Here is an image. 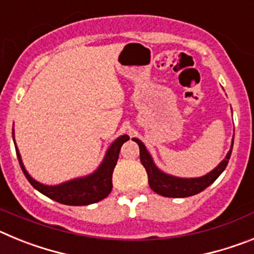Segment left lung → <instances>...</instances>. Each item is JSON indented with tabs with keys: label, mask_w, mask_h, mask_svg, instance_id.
Segmentation results:
<instances>
[{
	"label": "left lung",
	"mask_w": 254,
	"mask_h": 254,
	"mask_svg": "<svg viewBox=\"0 0 254 254\" xmlns=\"http://www.w3.org/2000/svg\"><path fill=\"white\" fill-rule=\"evenodd\" d=\"M132 140L137 142L138 147H140V160L143 168L146 169L150 188L160 196L173 197V198H185V197L193 196L212 185L217 179V177L225 170L230 155H232L233 142H234V138H233L232 146H230L226 156L210 173L202 177H197V178H181V177L172 176V174H168L159 169L142 141L134 137Z\"/></svg>",
	"instance_id": "obj_1"
}]
</instances>
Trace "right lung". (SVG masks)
<instances>
[{"mask_svg":"<svg viewBox=\"0 0 254 254\" xmlns=\"http://www.w3.org/2000/svg\"><path fill=\"white\" fill-rule=\"evenodd\" d=\"M12 138L13 142H15L13 128ZM128 140L129 137L127 134H123V136L117 137L111 143V146L108 147L107 152H105L104 158H103V161L100 163L99 167L96 168L93 173L84 177L69 179V181L64 182V183L56 186L43 185V183L35 181L29 174L25 167H24L21 155H20L19 149L16 146V142H15V149H16V155L17 159H19L20 167H21L22 172L25 174L29 183L35 190H39L40 193H43L44 196L55 199V201H57L60 203H64V205L85 206L99 202V201H102L103 198H105L108 194L111 193L112 187H113V185H112V176H113L114 167H116L118 156H120V151L123 142Z\"/></svg>","mask_w":254,"mask_h":254,"instance_id":"obj_1","label":"right lung"}]
</instances>
